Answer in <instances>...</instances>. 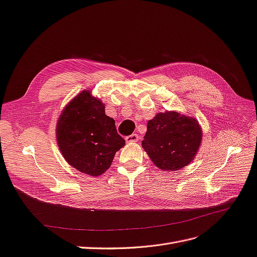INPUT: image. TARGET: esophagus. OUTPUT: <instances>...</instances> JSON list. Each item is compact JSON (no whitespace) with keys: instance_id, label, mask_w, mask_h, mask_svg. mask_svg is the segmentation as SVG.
Returning <instances> with one entry per match:
<instances>
[{"instance_id":"1","label":"esophagus","mask_w":257,"mask_h":257,"mask_svg":"<svg viewBox=\"0 0 257 257\" xmlns=\"http://www.w3.org/2000/svg\"><path fill=\"white\" fill-rule=\"evenodd\" d=\"M138 139H139V136L137 134H133V135L126 137V141L128 143H130V142H137Z\"/></svg>"}]
</instances>
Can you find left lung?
Segmentation results:
<instances>
[{
	"mask_svg": "<svg viewBox=\"0 0 257 257\" xmlns=\"http://www.w3.org/2000/svg\"><path fill=\"white\" fill-rule=\"evenodd\" d=\"M201 139V128L193 117L166 112L149 120L142 146L161 170L175 171L192 163Z\"/></svg>",
	"mask_w": 257,
	"mask_h": 257,
	"instance_id": "obj_1",
	"label": "left lung"
}]
</instances>
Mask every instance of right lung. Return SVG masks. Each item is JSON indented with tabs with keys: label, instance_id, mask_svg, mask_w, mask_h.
<instances>
[{
	"label": "right lung",
	"instance_id": "1",
	"mask_svg": "<svg viewBox=\"0 0 257 257\" xmlns=\"http://www.w3.org/2000/svg\"><path fill=\"white\" fill-rule=\"evenodd\" d=\"M57 142L64 159L78 171L99 177L124 145L104 104L84 90L65 106L57 122Z\"/></svg>",
	"mask_w": 257,
	"mask_h": 257
}]
</instances>
